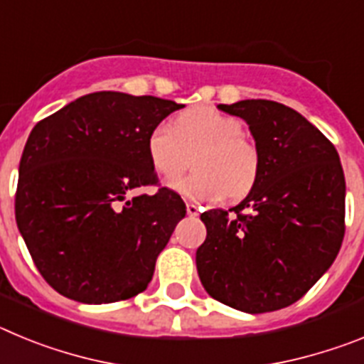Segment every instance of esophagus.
<instances>
[{
    "instance_id": "1",
    "label": "esophagus",
    "mask_w": 364,
    "mask_h": 364,
    "mask_svg": "<svg viewBox=\"0 0 364 364\" xmlns=\"http://www.w3.org/2000/svg\"><path fill=\"white\" fill-rule=\"evenodd\" d=\"M186 210H188L189 217H198V213H200V208H198L197 204H193V202H188V204H186Z\"/></svg>"
}]
</instances>
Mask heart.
Returning a JSON list of instances; mask_svg holds the SVG:
<instances>
[{"mask_svg": "<svg viewBox=\"0 0 364 364\" xmlns=\"http://www.w3.org/2000/svg\"><path fill=\"white\" fill-rule=\"evenodd\" d=\"M242 133L239 118L200 105L178 114L175 124H154L146 138L147 159L156 175L175 178L189 166V154L197 153L195 173L173 180L169 188L198 202L237 200L252 191L260 175L259 149Z\"/></svg>", "mask_w": 364, "mask_h": 364, "instance_id": "1", "label": "heart"}]
</instances>
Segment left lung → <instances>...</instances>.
<instances>
[{
    "label": "left lung",
    "instance_id": "8db88e82",
    "mask_svg": "<svg viewBox=\"0 0 364 364\" xmlns=\"http://www.w3.org/2000/svg\"><path fill=\"white\" fill-rule=\"evenodd\" d=\"M250 125L260 175L231 210L200 215L202 286L222 304L264 314L290 306L323 277L345 237V173L333 144L272 100L218 105Z\"/></svg>",
    "mask_w": 364,
    "mask_h": 364
}]
</instances>
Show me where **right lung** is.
I'll use <instances>...</instances> for the list:
<instances>
[{
    "label": "right lung",
    "instance_id": "obj_1",
    "mask_svg": "<svg viewBox=\"0 0 364 364\" xmlns=\"http://www.w3.org/2000/svg\"><path fill=\"white\" fill-rule=\"evenodd\" d=\"M184 105L100 91L34 125L19 160L16 222L41 277L87 304L144 291L186 204L156 186L146 138Z\"/></svg>",
    "mask_w": 364,
    "mask_h": 364
}]
</instances>
